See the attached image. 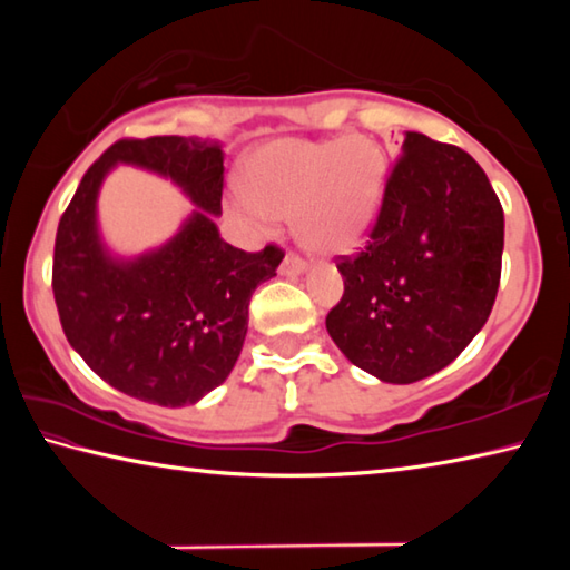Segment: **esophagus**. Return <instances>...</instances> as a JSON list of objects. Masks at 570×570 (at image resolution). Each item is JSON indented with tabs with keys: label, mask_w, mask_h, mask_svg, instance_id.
Returning <instances> with one entry per match:
<instances>
[{
	"label": "esophagus",
	"mask_w": 570,
	"mask_h": 570,
	"mask_svg": "<svg viewBox=\"0 0 570 570\" xmlns=\"http://www.w3.org/2000/svg\"><path fill=\"white\" fill-rule=\"evenodd\" d=\"M304 268H306V264L302 262V258H298L296 254H286L282 266H278V272H282L284 276H296V274H302Z\"/></svg>",
	"instance_id": "obj_1"
}]
</instances>
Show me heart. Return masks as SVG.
<instances>
[{
    "mask_svg": "<svg viewBox=\"0 0 570 570\" xmlns=\"http://www.w3.org/2000/svg\"><path fill=\"white\" fill-rule=\"evenodd\" d=\"M387 168L382 146L366 135L276 140L246 163L248 216L264 228L294 216L306 248L344 254L377 220Z\"/></svg>",
    "mask_w": 570,
    "mask_h": 570,
    "instance_id": "obj_1",
    "label": "heart"
}]
</instances>
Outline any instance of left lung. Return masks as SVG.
<instances>
[{
  "mask_svg": "<svg viewBox=\"0 0 570 570\" xmlns=\"http://www.w3.org/2000/svg\"><path fill=\"white\" fill-rule=\"evenodd\" d=\"M503 236V206L475 158L404 132L370 240L336 264L344 294L326 332L382 382L430 377L493 312Z\"/></svg>",
  "mask_w": 570,
  "mask_h": 570,
  "instance_id": "1",
  "label": "left lung"
}]
</instances>
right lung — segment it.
I'll use <instances>...</instances> for the list:
<instances>
[{
  "label": "right lung",
  "instance_id": "1",
  "mask_svg": "<svg viewBox=\"0 0 570 570\" xmlns=\"http://www.w3.org/2000/svg\"><path fill=\"white\" fill-rule=\"evenodd\" d=\"M118 161L170 177L199 206L166 247L112 259L97 234V193ZM224 150L183 135L125 138L92 163L60 218L52 292L62 332L85 364L135 400L183 407L234 370L256 286L276 276L284 250L248 254L220 238Z\"/></svg>",
  "mask_w": 570,
  "mask_h": 570
}]
</instances>
